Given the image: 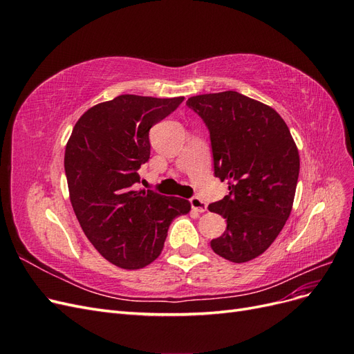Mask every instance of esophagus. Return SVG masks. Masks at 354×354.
<instances>
[{"instance_id": "obj_1", "label": "esophagus", "mask_w": 354, "mask_h": 354, "mask_svg": "<svg viewBox=\"0 0 354 354\" xmlns=\"http://www.w3.org/2000/svg\"><path fill=\"white\" fill-rule=\"evenodd\" d=\"M190 205H192V209L196 211V212H205L207 211V203L198 196L190 198Z\"/></svg>"}]
</instances>
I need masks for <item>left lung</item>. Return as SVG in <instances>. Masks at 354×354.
I'll list each match as a JSON object with an SVG mask.
<instances>
[{
    "label": "left lung",
    "mask_w": 354,
    "mask_h": 354,
    "mask_svg": "<svg viewBox=\"0 0 354 354\" xmlns=\"http://www.w3.org/2000/svg\"><path fill=\"white\" fill-rule=\"evenodd\" d=\"M186 104L209 131L214 176L229 185V195L208 205L227 221L211 248L229 261H250L269 248L291 214L298 149L279 113L241 93L194 95Z\"/></svg>",
    "instance_id": "1"
}]
</instances>
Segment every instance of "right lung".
Here are the masks:
<instances>
[{
    "mask_svg": "<svg viewBox=\"0 0 354 354\" xmlns=\"http://www.w3.org/2000/svg\"><path fill=\"white\" fill-rule=\"evenodd\" d=\"M183 100L118 95L85 112L66 145L75 216L94 248L121 269H142L158 259L171 221L190 211L186 199L136 190L138 169L151 158L149 130Z\"/></svg>",
    "mask_w": 354,
    "mask_h": 354,
    "instance_id": "right-lung-1",
    "label": "right lung"
}]
</instances>
